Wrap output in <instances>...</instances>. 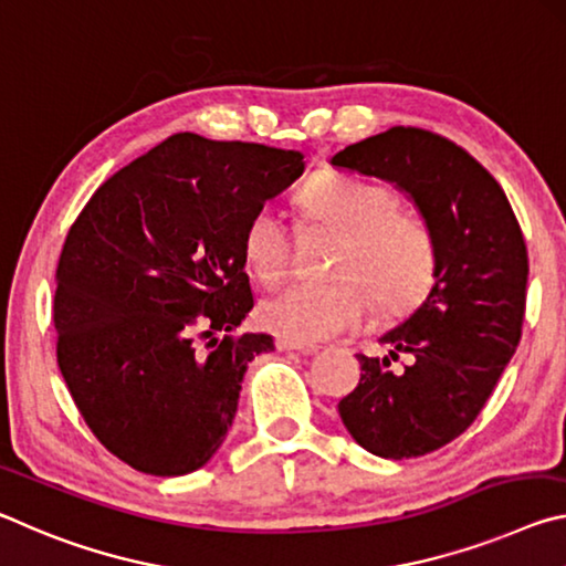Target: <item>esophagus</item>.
<instances>
[{"mask_svg": "<svg viewBox=\"0 0 566 566\" xmlns=\"http://www.w3.org/2000/svg\"><path fill=\"white\" fill-rule=\"evenodd\" d=\"M275 346L281 350H303V354H311V350H316V346H313V344H305V340L289 338V336H277Z\"/></svg>", "mask_w": 566, "mask_h": 566, "instance_id": "esophagus-1", "label": "esophagus"}]
</instances>
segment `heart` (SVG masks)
Masks as SVG:
<instances>
[{"instance_id": "obj_1", "label": "heart", "mask_w": 566, "mask_h": 566, "mask_svg": "<svg viewBox=\"0 0 566 566\" xmlns=\"http://www.w3.org/2000/svg\"><path fill=\"white\" fill-rule=\"evenodd\" d=\"M305 218L344 233L331 283H295L271 295L261 316L289 338L321 340L358 328L376 303L384 318L411 313L437 277V238L419 210L398 206L384 182L321 172L298 192ZM245 265L263 283L289 275L291 233L273 210H255L243 228Z\"/></svg>"}]
</instances>
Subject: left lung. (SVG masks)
Segmentation results:
<instances>
[{
	"label": "left lung",
	"instance_id": "left-lung-1",
	"mask_svg": "<svg viewBox=\"0 0 566 566\" xmlns=\"http://www.w3.org/2000/svg\"><path fill=\"white\" fill-rule=\"evenodd\" d=\"M333 168L409 192L437 238V283L419 311L358 354V386L338 413L360 447L416 459L461 437L484 409L522 338L530 258L494 175L464 147L421 127H388L348 145ZM403 355L401 371L390 360Z\"/></svg>",
	"mask_w": 566,
	"mask_h": 566
}]
</instances>
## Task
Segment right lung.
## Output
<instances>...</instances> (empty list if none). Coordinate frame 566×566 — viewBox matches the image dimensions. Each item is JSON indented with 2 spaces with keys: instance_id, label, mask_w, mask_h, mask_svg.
Segmentation results:
<instances>
[{
  "instance_id": "right-lung-1",
  "label": "right lung",
  "mask_w": 566,
  "mask_h": 566,
  "mask_svg": "<svg viewBox=\"0 0 566 566\" xmlns=\"http://www.w3.org/2000/svg\"><path fill=\"white\" fill-rule=\"evenodd\" d=\"M303 155L178 133L107 178L64 238L54 273L57 364L97 441L143 474L208 464L265 333L243 228L303 175Z\"/></svg>"
}]
</instances>
